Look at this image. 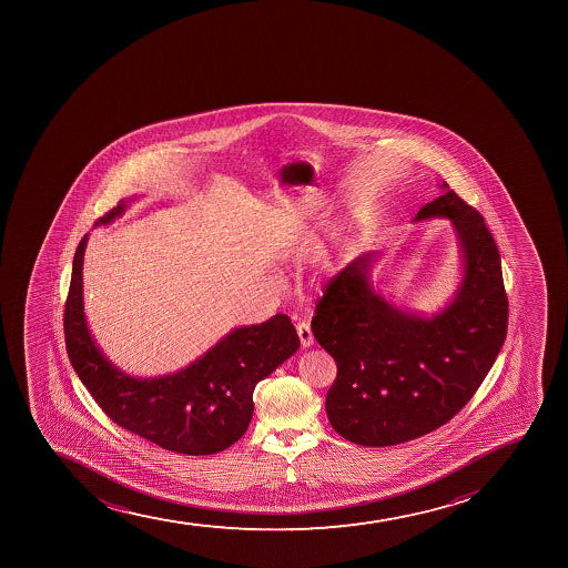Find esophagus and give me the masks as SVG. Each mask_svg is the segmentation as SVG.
Listing matches in <instances>:
<instances>
[{
	"label": "esophagus",
	"mask_w": 568,
	"mask_h": 568,
	"mask_svg": "<svg viewBox=\"0 0 568 568\" xmlns=\"http://www.w3.org/2000/svg\"><path fill=\"white\" fill-rule=\"evenodd\" d=\"M296 332H298L300 343L304 348H310L315 343V337H313V332H311V326L307 322H298V326H296Z\"/></svg>",
	"instance_id": "34e87169"
}]
</instances>
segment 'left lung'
Segmentation results:
<instances>
[{"label":"left lung","mask_w":568,"mask_h":568,"mask_svg":"<svg viewBox=\"0 0 568 568\" xmlns=\"http://www.w3.org/2000/svg\"><path fill=\"white\" fill-rule=\"evenodd\" d=\"M415 222L448 219L459 242L463 280L433 316L402 311L372 287L376 253L341 270L318 300L313 335L337 363L327 390L333 429L361 446H394L452 420L500 354L507 305L498 246L476 209L444 183Z\"/></svg>","instance_id":"obj_1"}]
</instances>
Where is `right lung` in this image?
Listing matches in <instances>:
<instances>
[{"mask_svg":"<svg viewBox=\"0 0 568 568\" xmlns=\"http://www.w3.org/2000/svg\"><path fill=\"white\" fill-rule=\"evenodd\" d=\"M131 202V200H130ZM120 202L98 220L111 224L124 213ZM84 235L73 255L64 305V338L73 371L103 413L128 432L175 454L209 455L230 448L246 433L253 388L296 354L298 333L287 315L235 327L183 371L133 377L119 371L90 335L83 310Z\"/></svg>","mask_w":568,"mask_h":568,"instance_id":"obj_1","label":"right lung"}]
</instances>
